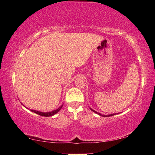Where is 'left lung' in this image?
Returning <instances> with one entry per match:
<instances>
[{
	"label": "left lung",
	"mask_w": 155,
	"mask_h": 155,
	"mask_svg": "<svg viewBox=\"0 0 155 155\" xmlns=\"http://www.w3.org/2000/svg\"><path fill=\"white\" fill-rule=\"evenodd\" d=\"M90 109H91V111H92L93 112H94V113H96V114H98L99 115H101V116H103V117H109V116H112V115H114L118 114V113H117V114H110V115H102V114H100V113H98V112H97V111H94V109H91V108H90Z\"/></svg>",
	"instance_id": "obj_1"
}]
</instances>
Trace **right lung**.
Listing matches in <instances>:
<instances>
[{"label": "right lung", "mask_w": 155, "mask_h": 155, "mask_svg": "<svg viewBox=\"0 0 155 155\" xmlns=\"http://www.w3.org/2000/svg\"><path fill=\"white\" fill-rule=\"evenodd\" d=\"M63 105H64V104H62L61 107H59V108L57 109L56 110H54V111H50V112H41V111H36V110H33V109H31V111L33 112V113H35V114H37L41 115V116L49 117V116H52V115L56 114L57 113H58L60 111V110H61V109L62 108Z\"/></svg>", "instance_id": "right-lung-1"}]
</instances>
